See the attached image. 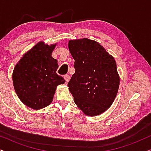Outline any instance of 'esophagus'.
Listing matches in <instances>:
<instances>
[{
  "label": "esophagus",
  "instance_id": "34e87169",
  "mask_svg": "<svg viewBox=\"0 0 151 151\" xmlns=\"http://www.w3.org/2000/svg\"><path fill=\"white\" fill-rule=\"evenodd\" d=\"M64 79H65L66 83H68V81H69L70 79V75H68V74H66V75H65V76H64Z\"/></svg>",
  "mask_w": 151,
  "mask_h": 151
}]
</instances>
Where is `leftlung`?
<instances>
[{
  "instance_id": "left-lung-1",
  "label": "left lung",
  "mask_w": 151,
  "mask_h": 151,
  "mask_svg": "<svg viewBox=\"0 0 151 151\" xmlns=\"http://www.w3.org/2000/svg\"><path fill=\"white\" fill-rule=\"evenodd\" d=\"M70 52L75 72L68 83L77 106L89 116H96L110 107L118 91L120 77L114 57L94 40H70Z\"/></svg>"
}]
</instances>
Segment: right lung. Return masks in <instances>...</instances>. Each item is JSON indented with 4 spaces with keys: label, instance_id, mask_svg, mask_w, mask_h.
Masks as SVG:
<instances>
[{
    "label": "right lung",
    "instance_id": "obj_1",
    "mask_svg": "<svg viewBox=\"0 0 151 151\" xmlns=\"http://www.w3.org/2000/svg\"><path fill=\"white\" fill-rule=\"evenodd\" d=\"M56 45L40 42L25 53L13 70V86L17 96L33 109L49 105L56 87L65 82L56 73L58 61L51 57Z\"/></svg>",
    "mask_w": 151,
    "mask_h": 151
}]
</instances>
